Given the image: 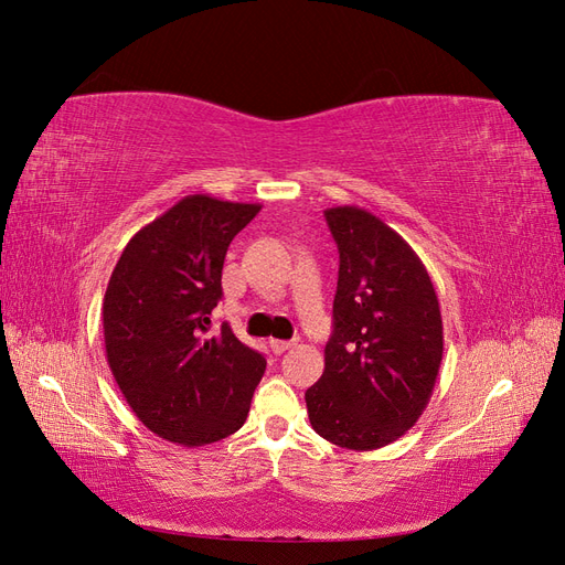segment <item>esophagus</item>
Listing matches in <instances>:
<instances>
[{
	"instance_id": "1",
	"label": "esophagus",
	"mask_w": 565,
	"mask_h": 565,
	"mask_svg": "<svg viewBox=\"0 0 565 565\" xmlns=\"http://www.w3.org/2000/svg\"><path fill=\"white\" fill-rule=\"evenodd\" d=\"M268 347H270V351H273V353H285L287 349H292L295 344H292V341H280V339H270V341H268Z\"/></svg>"
}]
</instances>
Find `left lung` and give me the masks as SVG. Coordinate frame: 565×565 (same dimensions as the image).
Returning <instances> with one entry per match:
<instances>
[{"mask_svg":"<svg viewBox=\"0 0 565 565\" xmlns=\"http://www.w3.org/2000/svg\"><path fill=\"white\" fill-rule=\"evenodd\" d=\"M324 218L339 249L334 330L306 407L324 440L377 450L429 405L443 361L440 306L415 249L380 216L344 204Z\"/></svg>","mask_w":565,"mask_h":565,"instance_id":"left-lung-1","label":"left lung"}]
</instances>
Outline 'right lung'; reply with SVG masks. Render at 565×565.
I'll return each instance as SVG.
<instances>
[{"mask_svg":"<svg viewBox=\"0 0 565 565\" xmlns=\"http://www.w3.org/2000/svg\"><path fill=\"white\" fill-rule=\"evenodd\" d=\"M262 204L185 195L127 243L104 297L113 377L143 426L185 448L235 434L266 361L231 330L210 337L233 237Z\"/></svg>","mask_w":565,"mask_h":565,"instance_id":"add662e5","label":"right lung"}]
</instances>
